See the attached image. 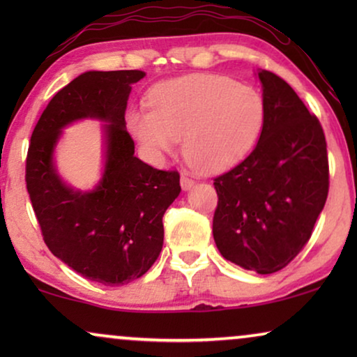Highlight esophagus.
<instances>
[{"mask_svg":"<svg viewBox=\"0 0 357 357\" xmlns=\"http://www.w3.org/2000/svg\"><path fill=\"white\" fill-rule=\"evenodd\" d=\"M180 185H182L183 190H190V188H193L195 182H193L192 178L188 177V175H183V174H182V177H180Z\"/></svg>","mask_w":357,"mask_h":357,"instance_id":"1","label":"esophagus"}]
</instances>
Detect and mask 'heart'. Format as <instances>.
I'll list each match as a JSON object with an SVG mask.
<instances>
[{
  "mask_svg": "<svg viewBox=\"0 0 357 357\" xmlns=\"http://www.w3.org/2000/svg\"><path fill=\"white\" fill-rule=\"evenodd\" d=\"M151 109L126 115V126L154 160L174 153L195 169L218 174L241 162L260 138L265 102L252 86L221 75H190L154 86Z\"/></svg>",
  "mask_w": 357,
  "mask_h": 357,
  "instance_id": "heart-1",
  "label": "heart"
}]
</instances>
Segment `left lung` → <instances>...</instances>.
Returning <instances> with one entry per match:
<instances>
[{
    "label": "left lung",
    "instance_id": "1",
    "mask_svg": "<svg viewBox=\"0 0 357 357\" xmlns=\"http://www.w3.org/2000/svg\"><path fill=\"white\" fill-rule=\"evenodd\" d=\"M265 123L255 149L214 178L213 236L226 260L270 275L309 242L328 197V158L320 121L275 73L258 70Z\"/></svg>",
    "mask_w": 357,
    "mask_h": 357
}]
</instances>
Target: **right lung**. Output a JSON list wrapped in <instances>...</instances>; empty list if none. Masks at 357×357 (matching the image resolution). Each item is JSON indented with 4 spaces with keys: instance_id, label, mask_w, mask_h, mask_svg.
I'll return each mask as SVG.
<instances>
[{
    "instance_id": "right-lung-1",
    "label": "right lung",
    "mask_w": 357,
    "mask_h": 357,
    "mask_svg": "<svg viewBox=\"0 0 357 357\" xmlns=\"http://www.w3.org/2000/svg\"><path fill=\"white\" fill-rule=\"evenodd\" d=\"M144 71H86L58 91L33 128L26 162L27 192L43 241L87 280L123 286L158 260L162 216L180 193L178 172L158 170L135 155L125 110L131 84ZM99 119L105 139L100 183L82 192L57 174L54 149L75 121Z\"/></svg>"
}]
</instances>
